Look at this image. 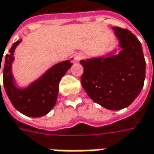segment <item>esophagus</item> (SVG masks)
<instances>
[{"label":"esophagus","mask_w":154,"mask_h":154,"mask_svg":"<svg viewBox=\"0 0 154 154\" xmlns=\"http://www.w3.org/2000/svg\"><path fill=\"white\" fill-rule=\"evenodd\" d=\"M84 58H85V54L83 53H77V54H76L74 55V60L76 62H79V61H81Z\"/></svg>","instance_id":"1"}]
</instances>
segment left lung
I'll return each mask as SVG.
<instances>
[{
  "mask_svg": "<svg viewBox=\"0 0 154 154\" xmlns=\"http://www.w3.org/2000/svg\"><path fill=\"white\" fill-rule=\"evenodd\" d=\"M122 50L118 54L80 61L81 84L91 100L109 110L130 106L144 86L146 61L137 38L127 29L113 27Z\"/></svg>",
  "mask_w": 154,
  "mask_h": 154,
  "instance_id": "obj_1",
  "label": "left lung"
}]
</instances>
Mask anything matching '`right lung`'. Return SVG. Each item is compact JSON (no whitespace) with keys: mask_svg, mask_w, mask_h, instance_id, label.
<instances>
[{"mask_svg":"<svg viewBox=\"0 0 154 154\" xmlns=\"http://www.w3.org/2000/svg\"><path fill=\"white\" fill-rule=\"evenodd\" d=\"M21 41L20 39L15 42L9 49V54L6 55L3 68V85L10 102L17 110L30 117H40L47 115L54 106L60 80L73 63L69 60L57 63L28 87L17 88L15 85L11 68L14 51Z\"/></svg>","mask_w":154,"mask_h":154,"instance_id":"obj_1","label":"right lung"}]
</instances>
